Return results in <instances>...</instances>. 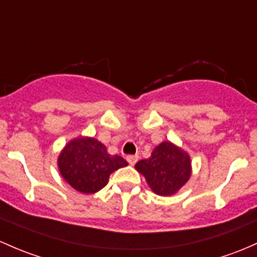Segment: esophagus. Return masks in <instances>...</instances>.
I'll return each mask as SVG.
<instances>
[{
    "label": "esophagus",
    "mask_w": 257,
    "mask_h": 257,
    "mask_svg": "<svg viewBox=\"0 0 257 257\" xmlns=\"http://www.w3.org/2000/svg\"><path fill=\"white\" fill-rule=\"evenodd\" d=\"M126 161H128L131 165H136L138 161V156L137 155H129L126 156Z\"/></svg>",
    "instance_id": "esophagus-1"
}]
</instances>
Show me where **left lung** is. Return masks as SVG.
<instances>
[{
	"label": "left lung",
	"mask_w": 257,
	"mask_h": 257,
	"mask_svg": "<svg viewBox=\"0 0 257 257\" xmlns=\"http://www.w3.org/2000/svg\"><path fill=\"white\" fill-rule=\"evenodd\" d=\"M136 169L159 196L176 193L190 180L192 171L190 155L171 142L158 145L149 159L138 161Z\"/></svg>",
	"instance_id": "left-lung-1"
}]
</instances>
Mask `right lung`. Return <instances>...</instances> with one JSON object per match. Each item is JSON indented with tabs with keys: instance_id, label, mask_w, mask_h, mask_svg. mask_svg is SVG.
Listing matches in <instances>:
<instances>
[{
	"instance_id": "1",
	"label": "right lung",
	"mask_w": 257,
	"mask_h": 257,
	"mask_svg": "<svg viewBox=\"0 0 257 257\" xmlns=\"http://www.w3.org/2000/svg\"><path fill=\"white\" fill-rule=\"evenodd\" d=\"M128 165L119 155H109L106 145L94 138L70 140L58 158L61 176L81 193H96L108 183L112 172Z\"/></svg>"
}]
</instances>
